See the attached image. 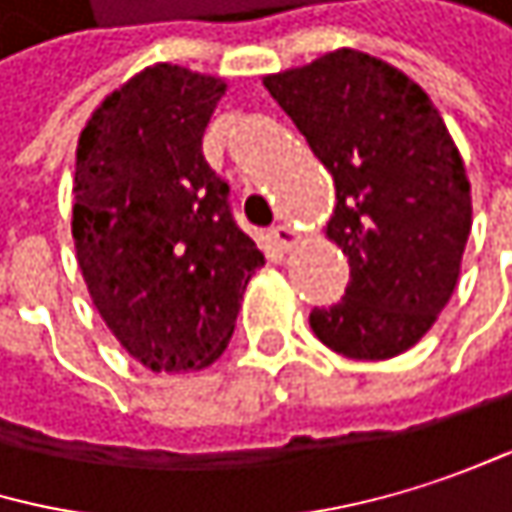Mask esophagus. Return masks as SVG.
I'll list each match as a JSON object with an SVG mask.
<instances>
[{
    "label": "esophagus",
    "mask_w": 512,
    "mask_h": 512,
    "mask_svg": "<svg viewBox=\"0 0 512 512\" xmlns=\"http://www.w3.org/2000/svg\"><path fill=\"white\" fill-rule=\"evenodd\" d=\"M270 233H273L276 245H279V248H285V251H288V248H294V245H297V239H300V236H297V230H294L291 224H276Z\"/></svg>",
    "instance_id": "obj_1"
}]
</instances>
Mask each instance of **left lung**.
Wrapping results in <instances>:
<instances>
[{
	"label": "left lung",
	"instance_id": "left-lung-1",
	"mask_svg": "<svg viewBox=\"0 0 512 512\" xmlns=\"http://www.w3.org/2000/svg\"><path fill=\"white\" fill-rule=\"evenodd\" d=\"M264 86L336 182L327 236L351 282L312 309L315 336L351 360L414 348L453 297L471 233V182L441 113L399 68L348 47Z\"/></svg>",
	"mask_w": 512,
	"mask_h": 512
}]
</instances>
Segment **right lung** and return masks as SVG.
<instances>
[{
	"mask_svg": "<svg viewBox=\"0 0 512 512\" xmlns=\"http://www.w3.org/2000/svg\"><path fill=\"white\" fill-rule=\"evenodd\" d=\"M221 95L218 77L161 62L110 92L77 143V264L104 324L152 372L215 363L264 267L203 158Z\"/></svg>",
	"mask_w": 512,
	"mask_h": 512,
	"instance_id": "obj_1",
	"label": "right lung"
}]
</instances>
